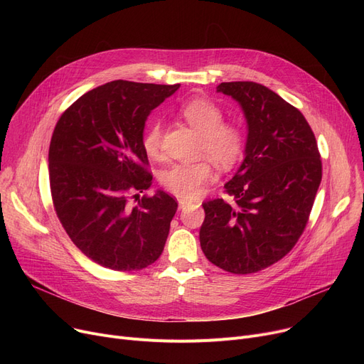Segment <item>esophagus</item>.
<instances>
[{
	"mask_svg": "<svg viewBox=\"0 0 364 364\" xmlns=\"http://www.w3.org/2000/svg\"><path fill=\"white\" fill-rule=\"evenodd\" d=\"M187 205H190V200H187V199H178V206H180V209H183V208L187 206Z\"/></svg>",
	"mask_w": 364,
	"mask_h": 364,
	"instance_id": "1",
	"label": "esophagus"
}]
</instances>
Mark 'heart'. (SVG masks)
<instances>
[{
    "mask_svg": "<svg viewBox=\"0 0 364 364\" xmlns=\"http://www.w3.org/2000/svg\"><path fill=\"white\" fill-rule=\"evenodd\" d=\"M181 117L200 136V151L223 169L237 164L245 150V137L240 128L224 124L221 109L209 100L195 99L181 107ZM162 125L159 119L149 121L143 134V147L149 156L156 158L161 150ZM213 178V168L206 161L174 164L161 176L168 192L183 199H192Z\"/></svg>",
    "mask_w": 364,
    "mask_h": 364,
    "instance_id": "b5f03b06",
    "label": "heart"
}]
</instances>
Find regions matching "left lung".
<instances>
[{
  "label": "left lung",
  "instance_id": "left-lung-1",
  "mask_svg": "<svg viewBox=\"0 0 364 364\" xmlns=\"http://www.w3.org/2000/svg\"><path fill=\"white\" fill-rule=\"evenodd\" d=\"M246 119L245 159L225 183L233 202H205V257L235 274L257 273L288 254L307 225L321 181L314 134L304 114L251 81L221 82Z\"/></svg>",
  "mask_w": 364,
  "mask_h": 364
}]
</instances>
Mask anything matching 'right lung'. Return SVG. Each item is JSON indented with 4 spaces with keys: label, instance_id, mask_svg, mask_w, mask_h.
<instances>
[{
    "label": "right lung",
    "instance_id": "obj_1",
    "mask_svg": "<svg viewBox=\"0 0 364 364\" xmlns=\"http://www.w3.org/2000/svg\"><path fill=\"white\" fill-rule=\"evenodd\" d=\"M178 88L112 81L81 95L54 128L48 174L57 217L76 247L106 269L141 270L164 251L176 199L156 190L131 206L128 193L151 186L144 125Z\"/></svg>",
    "mask_w": 364,
    "mask_h": 364
}]
</instances>
